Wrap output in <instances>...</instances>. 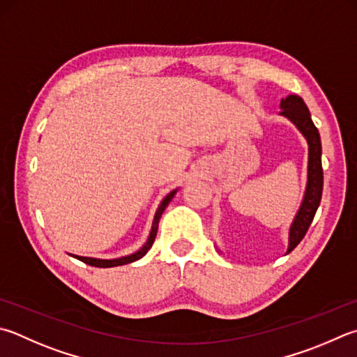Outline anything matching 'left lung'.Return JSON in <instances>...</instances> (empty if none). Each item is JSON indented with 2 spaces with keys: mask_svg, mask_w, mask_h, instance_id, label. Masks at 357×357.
Listing matches in <instances>:
<instances>
[{
  "mask_svg": "<svg viewBox=\"0 0 357 357\" xmlns=\"http://www.w3.org/2000/svg\"><path fill=\"white\" fill-rule=\"evenodd\" d=\"M281 114L295 123L296 128L303 132L309 144V168H307V187L304 195L303 204L298 211L296 217L291 223L289 250L290 252L295 246L306 236L310 223L319 209L321 192H323V168H321V142L319 129L315 128L312 119H310L309 109L301 96L289 95L286 100L281 101Z\"/></svg>",
  "mask_w": 357,
  "mask_h": 357,
  "instance_id": "8db88e82",
  "label": "left lung"
}]
</instances>
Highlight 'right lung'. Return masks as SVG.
Instances as JSON below:
<instances>
[{"instance_id": "right-lung-1", "label": "right lung", "mask_w": 357, "mask_h": 357, "mask_svg": "<svg viewBox=\"0 0 357 357\" xmlns=\"http://www.w3.org/2000/svg\"><path fill=\"white\" fill-rule=\"evenodd\" d=\"M174 193H176V190H173L168 193V195L164 198V201H162L159 209L156 212V217H154V222H153V228H151V234L150 237H148L146 243L142 246V248L134 252V255L131 256H125V257H120V259H111V261H106V259H93V257H82V256H73L76 259H79V261H82L84 264L87 265H92V267H101V268H107V267H119V265H125V264H129V262H134L137 261V259L144 257L148 251H150V248L154 243V238H156V234H158V228H159V220L162 217V213H164L165 207L168 206V203H170L172 198L174 197Z\"/></svg>"}]
</instances>
